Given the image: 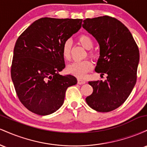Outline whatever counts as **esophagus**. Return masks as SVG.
Here are the masks:
<instances>
[{"mask_svg": "<svg viewBox=\"0 0 147 147\" xmlns=\"http://www.w3.org/2000/svg\"><path fill=\"white\" fill-rule=\"evenodd\" d=\"M86 81L84 80V79H77V83H78V84H84L86 83Z\"/></svg>", "mask_w": 147, "mask_h": 147, "instance_id": "esophagus-1", "label": "esophagus"}]
</instances>
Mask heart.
I'll list each match as a JSON object with an SVG mask.
<instances>
[{
	"label": "heart",
	"instance_id": "1",
	"mask_svg": "<svg viewBox=\"0 0 147 147\" xmlns=\"http://www.w3.org/2000/svg\"><path fill=\"white\" fill-rule=\"evenodd\" d=\"M78 41L84 48L86 50H90L93 47V41L90 36L86 34L80 35L78 37ZM70 52H71V42L67 40L64 42L62 46V55L64 59L68 60L70 58ZM88 55L90 58H95L96 55L95 52L88 50ZM92 69V63L88 60H84L79 62H74L67 67V70L69 73L79 77L83 78L85 77L88 72Z\"/></svg>",
	"mask_w": 147,
	"mask_h": 147
}]
</instances>
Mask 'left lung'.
I'll use <instances>...</instances> for the list:
<instances>
[{
    "label": "left lung",
    "instance_id": "obj_1",
    "mask_svg": "<svg viewBox=\"0 0 147 147\" xmlns=\"http://www.w3.org/2000/svg\"><path fill=\"white\" fill-rule=\"evenodd\" d=\"M83 22L82 27L99 45L95 71L101 77L106 75L104 82H88L93 92L86 101L96 111L110 112L125 102L136 85L139 50L129 29L116 18L103 16Z\"/></svg>",
    "mask_w": 147,
    "mask_h": 147
}]
</instances>
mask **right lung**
<instances>
[{"instance_id": "right-lung-1", "label": "right lung", "mask_w": 147, "mask_h": 147, "mask_svg": "<svg viewBox=\"0 0 147 147\" xmlns=\"http://www.w3.org/2000/svg\"><path fill=\"white\" fill-rule=\"evenodd\" d=\"M82 19L41 18L20 35L15 44L11 77L26 109L39 115L55 113L63 105L65 91L75 77L61 75L65 68L64 42L82 27Z\"/></svg>"}]
</instances>
